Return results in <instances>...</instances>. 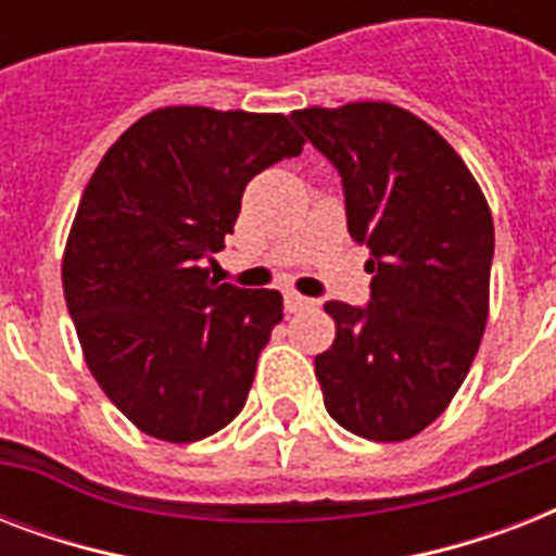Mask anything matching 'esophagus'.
Returning <instances> with one entry per match:
<instances>
[{
	"mask_svg": "<svg viewBox=\"0 0 556 556\" xmlns=\"http://www.w3.org/2000/svg\"><path fill=\"white\" fill-rule=\"evenodd\" d=\"M312 305V300L303 294H296V291H286V308L288 312H303V308H308Z\"/></svg>",
	"mask_w": 556,
	"mask_h": 556,
	"instance_id": "esophagus-1",
	"label": "esophagus"
}]
</instances>
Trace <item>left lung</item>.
Instances as JSON below:
<instances>
[{
  "mask_svg": "<svg viewBox=\"0 0 556 556\" xmlns=\"http://www.w3.org/2000/svg\"><path fill=\"white\" fill-rule=\"evenodd\" d=\"M343 181L369 248V305L326 303L338 334L314 361L326 409L369 441L413 439L467 378L491 296L493 218L458 152L392 103L291 112Z\"/></svg>",
  "mask_w": 556,
  "mask_h": 556,
  "instance_id": "1",
  "label": "left lung"
}]
</instances>
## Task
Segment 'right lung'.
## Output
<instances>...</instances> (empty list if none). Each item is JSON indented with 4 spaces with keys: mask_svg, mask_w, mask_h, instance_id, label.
<instances>
[{
    "mask_svg": "<svg viewBox=\"0 0 556 556\" xmlns=\"http://www.w3.org/2000/svg\"><path fill=\"white\" fill-rule=\"evenodd\" d=\"M286 115L155 109L83 190L63 291L106 397L152 439L190 444L242 413L279 291L210 277L253 176L303 152Z\"/></svg>",
    "mask_w": 556,
    "mask_h": 556,
    "instance_id": "add662e5",
    "label": "right lung"
}]
</instances>
